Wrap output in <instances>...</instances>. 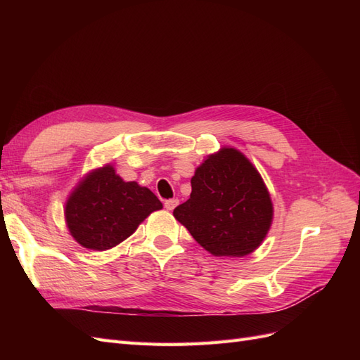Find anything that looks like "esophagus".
Masks as SVG:
<instances>
[{
    "mask_svg": "<svg viewBox=\"0 0 360 360\" xmlns=\"http://www.w3.org/2000/svg\"><path fill=\"white\" fill-rule=\"evenodd\" d=\"M177 205H179V200H176V198H174V200H167V201H165V209H167L168 212H172L174 209H176Z\"/></svg>",
    "mask_w": 360,
    "mask_h": 360,
    "instance_id": "esophagus-1",
    "label": "esophagus"
}]
</instances>
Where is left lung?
Here are the masks:
<instances>
[{
  "label": "left lung",
  "instance_id": "1",
  "mask_svg": "<svg viewBox=\"0 0 360 360\" xmlns=\"http://www.w3.org/2000/svg\"><path fill=\"white\" fill-rule=\"evenodd\" d=\"M191 198L174 217L214 257H246L263 243L274 202L258 169L242 151L222 147L207 156L191 180Z\"/></svg>",
  "mask_w": 360,
  "mask_h": 360
}]
</instances>
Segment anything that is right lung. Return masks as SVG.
I'll return each mask as SVG.
<instances>
[{
    "mask_svg": "<svg viewBox=\"0 0 360 360\" xmlns=\"http://www.w3.org/2000/svg\"><path fill=\"white\" fill-rule=\"evenodd\" d=\"M162 209L156 195L136 181H124L114 165L91 169L64 204L73 240L91 250H108L132 236L139 224Z\"/></svg>",
    "mask_w": 360,
    "mask_h": 360,
    "instance_id": "add662e5",
    "label": "right lung"
}]
</instances>
